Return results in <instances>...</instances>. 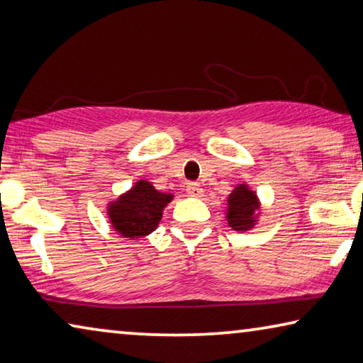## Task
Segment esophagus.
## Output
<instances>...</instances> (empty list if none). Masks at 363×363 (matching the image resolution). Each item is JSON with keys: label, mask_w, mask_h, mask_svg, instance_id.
Listing matches in <instances>:
<instances>
[{"label": "esophagus", "mask_w": 363, "mask_h": 363, "mask_svg": "<svg viewBox=\"0 0 363 363\" xmlns=\"http://www.w3.org/2000/svg\"><path fill=\"white\" fill-rule=\"evenodd\" d=\"M187 194L191 195V197H202L203 189L197 182H189L187 184Z\"/></svg>", "instance_id": "obj_1"}]
</instances>
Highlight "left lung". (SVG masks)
<instances>
[{"instance_id":"left-lung-1","label":"left lung","mask_w":363,"mask_h":363,"mask_svg":"<svg viewBox=\"0 0 363 363\" xmlns=\"http://www.w3.org/2000/svg\"><path fill=\"white\" fill-rule=\"evenodd\" d=\"M228 226L234 231H250L258 223L260 216V199L255 191H252L249 184H238L234 191L229 194L226 203Z\"/></svg>"}]
</instances>
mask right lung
<instances>
[{
	"label": "right lung",
	"mask_w": 363,
	"mask_h": 363,
	"mask_svg": "<svg viewBox=\"0 0 363 363\" xmlns=\"http://www.w3.org/2000/svg\"><path fill=\"white\" fill-rule=\"evenodd\" d=\"M172 199L174 195L171 192H160L150 181L139 179L129 191L108 203L109 224L128 240L145 238L158 228L163 210Z\"/></svg>",
	"instance_id": "1"
}]
</instances>
